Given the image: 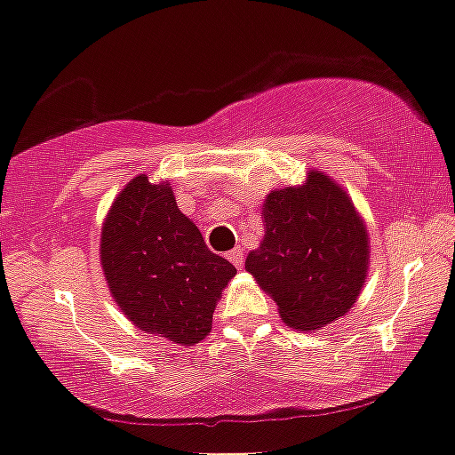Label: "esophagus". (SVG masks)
I'll use <instances>...</instances> for the list:
<instances>
[{
	"label": "esophagus",
	"mask_w": 455,
	"mask_h": 455,
	"mask_svg": "<svg viewBox=\"0 0 455 455\" xmlns=\"http://www.w3.org/2000/svg\"><path fill=\"white\" fill-rule=\"evenodd\" d=\"M227 257L231 259V264L237 266V268H242V264H244V251H242L240 246H237V249H233V251H228Z\"/></svg>",
	"instance_id": "obj_1"
}]
</instances>
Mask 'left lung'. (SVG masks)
<instances>
[{"label":"left lung","instance_id":"8db88e82","mask_svg":"<svg viewBox=\"0 0 455 455\" xmlns=\"http://www.w3.org/2000/svg\"><path fill=\"white\" fill-rule=\"evenodd\" d=\"M264 240L246 270L291 328L316 330L346 315L368 273V233L350 198L323 173L264 202Z\"/></svg>","mask_w":455,"mask_h":455}]
</instances>
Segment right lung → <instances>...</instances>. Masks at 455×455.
I'll list each match as a JSON object with an SVG mask.
<instances>
[{"label":"right lung","mask_w":455,"mask_h":455,"mask_svg":"<svg viewBox=\"0 0 455 455\" xmlns=\"http://www.w3.org/2000/svg\"><path fill=\"white\" fill-rule=\"evenodd\" d=\"M100 261L121 310L147 332L194 346L235 266L215 255L172 187L139 176L121 191L100 235Z\"/></svg>","instance_id":"1"}]
</instances>
